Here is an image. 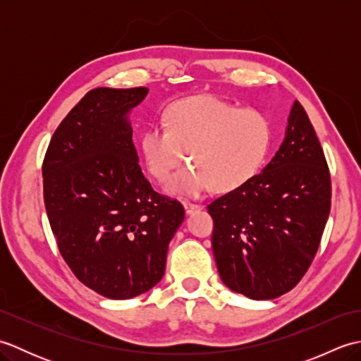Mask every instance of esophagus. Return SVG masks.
<instances>
[{
  "instance_id": "esophagus-1",
  "label": "esophagus",
  "mask_w": 361,
  "mask_h": 361,
  "mask_svg": "<svg viewBox=\"0 0 361 361\" xmlns=\"http://www.w3.org/2000/svg\"><path fill=\"white\" fill-rule=\"evenodd\" d=\"M183 206H185V211H186V214H194V212H197V211H200V209H202V206H200V204H197V203H190V202H185V203H183Z\"/></svg>"
}]
</instances>
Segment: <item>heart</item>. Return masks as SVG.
I'll return each instance as SVG.
<instances>
[{"mask_svg": "<svg viewBox=\"0 0 361 361\" xmlns=\"http://www.w3.org/2000/svg\"><path fill=\"white\" fill-rule=\"evenodd\" d=\"M273 127L267 114L239 109L212 96H192L169 105L164 127L140 136V152L149 173L166 181L183 159L189 166L169 180L172 195L195 198L212 188L231 192L262 169L271 150Z\"/></svg>", "mask_w": 361, "mask_h": 361, "instance_id": "b5f03b06", "label": "heart"}]
</instances>
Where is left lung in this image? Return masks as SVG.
Returning a JSON list of instances; mask_svg holds the SVG:
<instances>
[{"instance_id":"8db88e82","label":"left lung","mask_w":361,"mask_h":361,"mask_svg":"<svg viewBox=\"0 0 361 361\" xmlns=\"http://www.w3.org/2000/svg\"><path fill=\"white\" fill-rule=\"evenodd\" d=\"M331 197L324 152L295 101L286 137L264 171L208 204L225 286L250 299H274L293 288L317 255Z\"/></svg>"}]
</instances>
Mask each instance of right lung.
<instances>
[{
    "label": "right lung",
    "mask_w": 361,
    "mask_h": 361,
    "mask_svg": "<svg viewBox=\"0 0 361 361\" xmlns=\"http://www.w3.org/2000/svg\"><path fill=\"white\" fill-rule=\"evenodd\" d=\"M145 87L94 88L60 122L43 159V197L60 255L83 286L110 299L155 287L183 204L153 190L128 113Z\"/></svg>",
    "instance_id": "right-lung-1"
}]
</instances>
